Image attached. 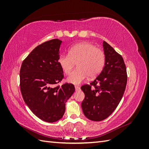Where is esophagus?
<instances>
[{"mask_svg": "<svg viewBox=\"0 0 149 149\" xmlns=\"http://www.w3.org/2000/svg\"><path fill=\"white\" fill-rule=\"evenodd\" d=\"M74 87H75V89H76V91H78V90H79L80 89V88L78 86H75Z\"/></svg>", "mask_w": 149, "mask_h": 149, "instance_id": "1", "label": "esophagus"}]
</instances>
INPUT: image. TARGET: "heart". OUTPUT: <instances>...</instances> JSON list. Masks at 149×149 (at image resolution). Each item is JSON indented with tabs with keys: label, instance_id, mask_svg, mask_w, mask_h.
Returning <instances> with one entry per match:
<instances>
[{
	"label": "heart",
	"instance_id": "b5f03b06",
	"mask_svg": "<svg viewBox=\"0 0 149 149\" xmlns=\"http://www.w3.org/2000/svg\"><path fill=\"white\" fill-rule=\"evenodd\" d=\"M105 53L94 45L83 42L74 45L70 49L69 54H63L58 58V63L64 73L68 74L77 63L78 68L69 75L68 81L79 84L86 79L96 77L105 65Z\"/></svg>",
	"mask_w": 149,
	"mask_h": 149
}]
</instances>
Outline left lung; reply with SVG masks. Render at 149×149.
I'll list each match as a JSON object with an SVG mask.
<instances>
[{"mask_svg": "<svg viewBox=\"0 0 149 149\" xmlns=\"http://www.w3.org/2000/svg\"><path fill=\"white\" fill-rule=\"evenodd\" d=\"M103 48L106 57L103 70L93 81L81 87L85 95L81 103L83 113L93 121L105 119L114 111L123 96L127 81L123 58L105 41Z\"/></svg>", "mask_w": 149, "mask_h": 149, "instance_id": "obj_1", "label": "left lung"}]
</instances>
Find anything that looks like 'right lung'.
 <instances>
[{"instance_id": "1", "label": "right lung", "mask_w": 149, "mask_h": 149, "mask_svg": "<svg viewBox=\"0 0 149 149\" xmlns=\"http://www.w3.org/2000/svg\"><path fill=\"white\" fill-rule=\"evenodd\" d=\"M61 43V40L53 39L40 44L23 61L20 70V88L25 104L36 116L48 123L62 118L65 103L75 91L71 83L58 85L64 78L58 63Z\"/></svg>"}]
</instances>
